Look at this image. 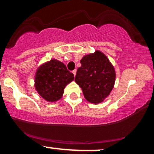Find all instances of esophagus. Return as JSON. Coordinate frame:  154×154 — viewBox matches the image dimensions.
Instances as JSON below:
<instances>
[{
  "mask_svg": "<svg viewBox=\"0 0 154 154\" xmlns=\"http://www.w3.org/2000/svg\"><path fill=\"white\" fill-rule=\"evenodd\" d=\"M72 73L74 74V75H76V73H77V70L76 69H75V70H73V71H72Z\"/></svg>",
  "mask_w": 154,
  "mask_h": 154,
  "instance_id": "1",
  "label": "esophagus"
}]
</instances>
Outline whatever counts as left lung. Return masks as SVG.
<instances>
[{
  "mask_svg": "<svg viewBox=\"0 0 154 154\" xmlns=\"http://www.w3.org/2000/svg\"><path fill=\"white\" fill-rule=\"evenodd\" d=\"M77 69L75 82L90 103H102L109 96L115 82L114 67L100 51L84 56Z\"/></svg>",
  "mask_w": 154,
  "mask_h": 154,
  "instance_id": "left-lung-1",
  "label": "left lung"
}]
</instances>
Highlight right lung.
Wrapping results in <instances>:
<instances>
[{
	"label": "right lung",
	"instance_id": "right-lung-1",
	"mask_svg": "<svg viewBox=\"0 0 154 154\" xmlns=\"http://www.w3.org/2000/svg\"><path fill=\"white\" fill-rule=\"evenodd\" d=\"M75 79L64 63L56 59L43 63L38 67L35 76V88L42 98L49 102L57 101L62 98L64 88Z\"/></svg>",
	"mask_w": 154,
	"mask_h": 154
}]
</instances>
